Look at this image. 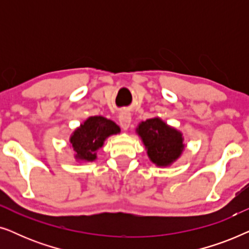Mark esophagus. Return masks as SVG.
<instances>
[{
  "label": "esophagus",
  "instance_id": "esophagus-1",
  "mask_svg": "<svg viewBox=\"0 0 249 249\" xmlns=\"http://www.w3.org/2000/svg\"><path fill=\"white\" fill-rule=\"evenodd\" d=\"M119 122H120L121 128L124 130H127L131 122V114L128 111H122L119 115Z\"/></svg>",
  "mask_w": 249,
  "mask_h": 249
}]
</instances>
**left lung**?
Wrapping results in <instances>:
<instances>
[{"label": "left lung", "mask_w": 249, "mask_h": 249, "mask_svg": "<svg viewBox=\"0 0 249 249\" xmlns=\"http://www.w3.org/2000/svg\"><path fill=\"white\" fill-rule=\"evenodd\" d=\"M136 131L144 142L149 160L158 166L172 164L185 148L181 132L160 118L141 122Z\"/></svg>", "instance_id": "1"}]
</instances>
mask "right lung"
Instances as JSON below:
<instances>
[{
    "label": "right lung",
    "instance_id": "obj_1",
    "mask_svg": "<svg viewBox=\"0 0 249 249\" xmlns=\"http://www.w3.org/2000/svg\"><path fill=\"white\" fill-rule=\"evenodd\" d=\"M119 132L120 128L115 122L104 117H89L70 137L74 158L85 162L95 161L97 149L103 146L105 139Z\"/></svg>",
    "mask_w": 249,
    "mask_h": 249
}]
</instances>
